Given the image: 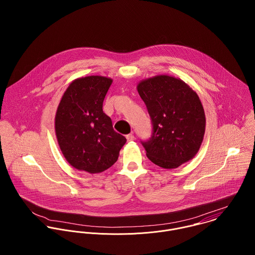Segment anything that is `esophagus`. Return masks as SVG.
I'll list each match as a JSON object with an SVG mask.
<instances>
[{
    "label": "esophagus",
    "mask_w": 255,
    "mask_h": 255,
    "mask_svg": "<svg viewBox=\"0 0 255 255\" xmlns=\"http://www.w3.org/2000/svg\"><path fill=\"white\" fill-rule=\"evenodd\" d=\"M127 140L128 141V142H130V141H132V140H134V135L133 134H128L127 135Z\"/></svg>",
    "instance_id": "obj_1"
}]
</instances>
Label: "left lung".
<instances>
[{"label":"left lung","mask_w":255,"mask_h":255,"mask_svg":"<svg viewBox=\"0 0 255 255\" xmlns=\"http://www.w3.org/2000/svg\"><path fill=\"white\" fill-rule=\"evenodd\" d=\"M153 125L151 138L142 142L147 158L164 169H176L193 159L205 133V113L192 88L182 79L160 74L138 82Z\"/></svg>","instance_id":"obj_1"}]
</instances>
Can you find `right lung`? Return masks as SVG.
<instances>
[{
	"instance_id": "1",
	"label": "right lung",
	"mask_w": 255,
	"mask_h": 255,
	"mask_svg": "<svg viewBox=\"0 0 255 255\" xmlns=\"http://www.w3.org/2000/svg\"><path fill=\"white\" fill-rule=\"evenodd\" d=\"M113 79L89 75L73 80L55 117V131L66 160L79 171L98 174L112 167L127 142L113 128L103 101Z\"/></svg>"
}]
</instances>
